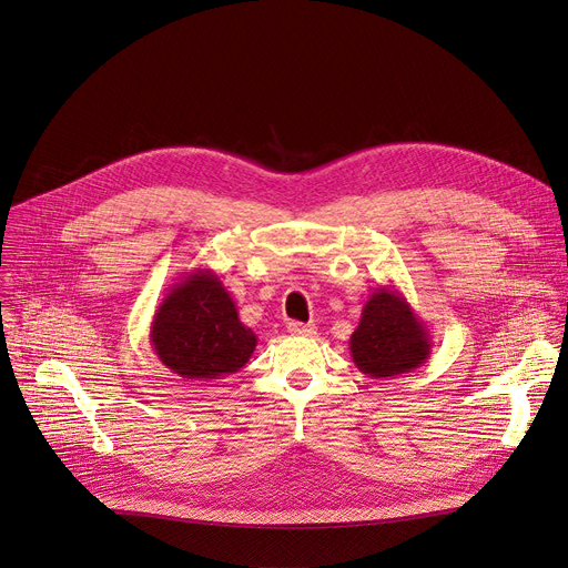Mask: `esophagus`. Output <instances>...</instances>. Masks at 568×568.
Wrapping results in <instances>:
<instances>
[{
	"mask_svg": "<svg viewBox=\"0 0 568 568\" xmlns=\"http://www.w3.org/2000/svg\"><path fill=\"white\" fill-rule=\"evenodd\" d=\"M287 332L294 334V336H315L317 334L315 324H302V322H290Z\"/></svg>",
	"mask_w": 568,
	"mask_h": 568,
	"instance_id": "1",
	"label": "esophagus"
}]
</instances>
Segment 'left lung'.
<instances>
[{
  "label": "left lung",
  "instance_id": "obj_1",
  "mask_svg": "<svg viewBox=\"0 0 568 568\" xmlns=\"http://www.w3.org/2000/svg\"><path fill=\"white\" fill-rule=\"evenodd\" d=\"M430 347L428 326L394 285H379L371 294L359 326L349 336L354 366L375 379L416 371L428 359Z\"/></svg>",
  "mask_w": 568,
  "mask_h": 568
}]
</instances>
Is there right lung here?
<instances>
[{"label":"right lung","instance_id":"obj_1","mask_svg":"<svg viewBox=\"0 0 568 568\" xmlns=\"http://www.w3.org/2000/svg\"><path fill=\"white\" fill-rule=\"evenodd\" d=\"M149 341L165 368L191 382H219L236 373L257 345L212 268H193L168 290Z\"/></svg>","mask_w":568,"mask_h":568}]
</instances>
